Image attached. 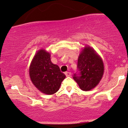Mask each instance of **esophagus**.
Returning <instances> with one entry per match:
<instances>
[{
	"label": "esophagus",
	"instance_id": "1",
	"mask_svg": "<svg viewBox=\"0 0 128 128\" xmlns=\"http://www.w3.org/2000/svg\"><path fill=\"white\" fill-rule=\"evenodd\" d=\"M65 74L66 75V76H71V75H72V74H71V72H65Z\"/></svg>",
	"mask_w": 128,
	"mask_h": 128
}]
</instances>
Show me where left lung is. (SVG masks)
<instances>
[{
  "label": "left lung",
  "instance_id": "8db88e82",
  "mask_svg": "<svg viewBox=\"0 0 128 128\" xmlns=\"http://www.w3.org/2000/svg\"><path fill=\"white\" fill-rule=\"evenodd\" d=\"M79 74L74 75L73 78L82 90L90 91L96 87L102 78L104 70L101 58L93 48L85 46L78 59Z\"/></svg>",
  "mask_w": 128,
  "mask_h": 128
}]
</instances>
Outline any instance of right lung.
<instances>
[{"instance_id":"1","label":"right lung","mask_w":128,"mask_h":128,"mask_svg":"<svg viewBox=\"0 0 128 128\" xmlns=\"http://www.w3.org/2000/svg\"><path fill=\"white\" fill-rule=\"evenodd\" d=\"M50 54L41 49L35 54L30 67V80L40 92L46 94L56 93L66 78L58 66L51 61Z\"/></svg>"}]
</instances>
